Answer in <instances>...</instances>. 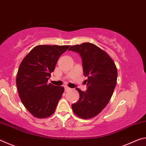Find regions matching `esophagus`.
<instances>
[{
	"mask_svg": "<svg viewBox=\"0 0 146 146\" xmlns=\"http://www.w3.org/2000/svg\"><path fill=\"white\" fill-rule=\"evenodd\" d=\"M64 89H65V91H70L71 90V88H70L69 87H68V86H66L65 88H64Z\"/></svg>",
	"mask_w": 146,
	"mask_h": 146,
	"instance_id": "esophagus-1",
	"label": "esophagus"
}]
</instances>
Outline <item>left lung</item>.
I'll list each match as a JSON object with an SVG mask.
<instances>
[{"instance_id":"8db88e82","label":"left lung","mask_w":146,"mask_h":146,"mask_svg":"<svg viewBox=\"0 0 146 146\" xmlns=\"http://www.w3.org/2000/svg\"><path fill=\"white\" fill-rule=\"evenodd\" d=\"M69 50L80 54L84 75L88 77L87 90L84 92L76 88L80 98L71 108L77 117L90 119L99 114L110 102L117 84V66L106 51L92 43L76 44Z\"/></svg>"}]
</instances>
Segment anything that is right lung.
<instances>
[{"label":"right lung","instance_id":"right-lung-1","mask_svg":"<svg viewBox=\"0 0 146 146\" xmlns=\"http://www.w3.org/2000/svg\"><path fill=\"white\" fill-rule=\"evenodd\" d=\"M70 46L38 45L20 64L16 78L19 97L26 110L38 118L50 117L64 91L63 86L48 84L62 54Z\"/></svg>","mask_w":146,"mask_h":146}]
</instances>
